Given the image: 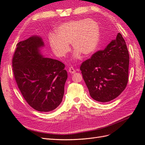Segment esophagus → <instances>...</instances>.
Instances as JSON below:
<instances>
[{"instance_id": "obj_1", "label": "esophagus", "mask_w": 145, "mask_h": 145, "mask_svg": "<svg viewBox=\"0 0 145 145\" xmlns=\"http://www.w3.org/2000/svg\"><path fill=\"white\" fill-rule=\"evenodd\" d=\"M69 72L70 73H72V74H73V73H75L76 72V70L74 69L72 67H70L69 69Z\"/></svg>"}]
</instances>
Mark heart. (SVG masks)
I'll use <instances>...</instances> for the list:
<instances>
[{
    "instance_id": "b5f03b06",
    "label": "heart",
    "mask_w": 145,
    "mask_h": 145,
    "mask_svg": "<svg viewBox=\"0 0 145 145\" xmlns=\"http://www.w3.org/2000/svg\"><path fill=\"white\" fill-rule=\"evenodd\" d=\"M100 39L98 24L92 19H77L65 22L56 29L55 35L49 38L50 47L58 57H64L69 52V45L75 50L73 57L78 59L95 52Z\"/></svg>"
}]
</instances>
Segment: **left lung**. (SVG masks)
I'll return each mask as SVG.
<instances>
[{"label": "left lung", "instance_id": "8db88e82", "mask_svg": "<svg viewBox=\"0 0 145 145\" xmlns=\"http://www.w3.org/2000/svg\"><path fill=\"white\" fill-rule=\"evenodd\" d=\"M129 55L121 33L103 50L82 63L80 70L90 95L99 102H109L125 90L128 81Z\"/></svg>", "mask_w": 145, "mask_h": 145}]
</instances>
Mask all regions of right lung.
I'll return each mask as SVG.
<instances>
[{"instance_id":"1","label":"right lung","mask_w":145,"mask_h":145,"mask_svg":"<svg viewBox=\"0 0 145 145\" xmlns=\"http://www.w3.org/2000/svg\"><path fill=\"white\" fill-rule=\"evenodd\" d=\"M44 42L34 35L17 44L13 70L18 88L28 104L39 112L57 108L63 100L67 73L61 61L45 57Z\"/></svg>"}]
</instances>
